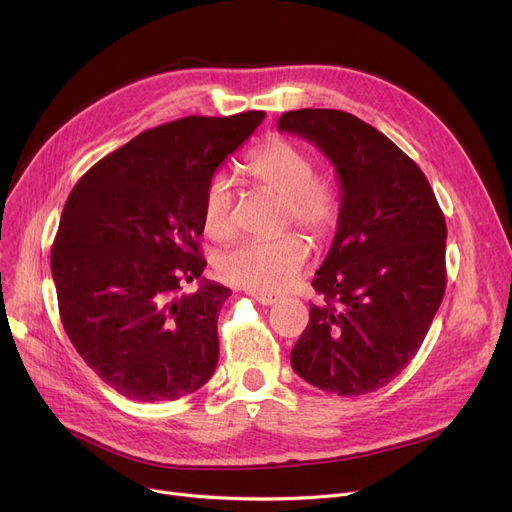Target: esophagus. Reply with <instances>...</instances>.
Returning <instances> with one entry per match:
<instances>
[{"label": "esophagus", "instance_id": "34e87169", "mask_svg": "<svg viewBox=\"0 0 512 512\" xmlns=\"http://www.w3.org/2000/svg\"><path fill=\"white\" fill-rule=\"evenodd\" d=\"M249 294L261 305H274L280 301L278 294H270V292H249Z\"/></svg>", "mask_w": 512, "mask_h": 512}]
</instances>
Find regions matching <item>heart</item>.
<instances>
[{"label": "heart", "mask_w": 512, "mask_h": 512, "mask_svg": "<svg viewBox=\"0 0 512 512\" xmlns=\"http://www.w3.org/2000/svg\"><path fill=\"white\" fill-rule=\"evenodd\" d=\"M253 182L282 199L280 222L303 228L313 240H326L340 220L338 188L315 178V159L284 139H276L255 151L247 161ZM234 193L228 176L215 174L203 195V228L215 240L234 234ZM307 242L297 232L272 240L240 242L218 259V276L249 292H276L299 274L307 259Z\"/></svg>", "instance_id": "obj_1"}]
</instances>
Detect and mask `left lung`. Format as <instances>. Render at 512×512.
Segmentation results:
<instances>
[{
  "instance_id": "left-lung-1",
  "label": "left lung",
  "mask_w": 512,
  "mask_h": 512,
  "mask_svg": "<svg viewBox=\"0 0 512 512\" xmlns=\"http://www.w3.org/2000/svg\"><path fill=\"white\" fill-rule=\"evenodd\" d=\"M278 130L332 161L342 203L292 369L338 396L375 392L417 355L444 299V213L415 161L357 116L307 107L282 114Z\"/></svg>"
}]
</instances>
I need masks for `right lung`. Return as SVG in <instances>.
I'll return each mask as SVG.
<instances>
[{"mask_svg": "<svg viewBox=\"0 0 512 512\" xmlns=\"http://www.w3.org/2000/svg\"><path fill=\"white\" fill-rule=\"evenodd\" d=\"M263 118L155 126L72 188L51 249L60 317L76 353L130 400H178L218 365V313L232 290L201 278L203 195ZM195 279L200 290L180 295Z\"/></svg>", "mask_w": 512, "mask_h": 512, "instance_id": "add662e5", "label": "right lung"}]
</instances>
